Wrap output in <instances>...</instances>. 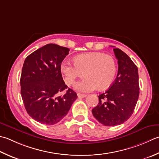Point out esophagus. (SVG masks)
I'll return each mask as SVG.
<instances>
[{
    "label": "esophagus",
    "mask_w": 159,
    "mask_h": 159,
    "mask_svg": "<svg viewBox=\"0 0 159 159\" xmlns=\"http://www.w3.org/2000/svg\"><path fill=\"white\" fill-rule=\"evenodd\" d=\"M78 97L80 98H85L86 97V95L85 94H80V93H78L77 94Z\"/></svg>",
    "instance_id": "1"
}]
</instances>
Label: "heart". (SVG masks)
<instances>
[{"mask_svg":"<svg viewBox=\"0 0 159 159\" xmlns=\"http://www.w3.org/2000/svg\"><path fill=\"white\" fill-rule=\"evenodd\" d=\"M74 63L65 60L61 63V69L65 82L71 85L78 78L87 76L76 83L77 91L89 92L97 88H109L113 83L117 72V64L113 57L102 52H91L76 56Z\"/></svg>","mask_w":159,"mask_h":159,"instance_id":"1","label":"heart"}]
</instances>
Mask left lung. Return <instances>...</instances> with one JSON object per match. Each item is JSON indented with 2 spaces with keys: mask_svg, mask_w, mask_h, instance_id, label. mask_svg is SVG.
Instances as JSON below:
<instances>
[{
  "mask_svg": "<svg viewBox=\"0 0 159 159\" xmlns=\"http://www.w3.org/2000/svg\"><path fill=\"white\" fill-rule=\"evenodd\" d=\"M114 52L118 60L116 80L106 92L98 96L92 114L105 126H116L125 122L133 114L139 96L138 68L128 56L119 48Z\"/></svg>",
  "mask_w": 159,
  "mask_h": 159,
  "instance_id": "8db88e82",
  "label": "left lung"
}]
</instances>
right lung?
<instances>
[{
    "instance_id": "obj_1",
    "label": "right lung",
    "mask_w": 159,
    "mask_h": 159,
    "mask_svg": "<svg viewBox=\"0 0 159 159\" xmlns=\"http://www.w3.org/2000/svg\"><path fill=\"white\" fill-rule=\"evenodd\" d=\"M70 49L48 44L25 58L20 76V94L28 114L42 124L54 125L67 114L77 94L67 88L61 74V63ZM67 89L66 93L57 94Z\"/></svg>"
}]
</instances>
